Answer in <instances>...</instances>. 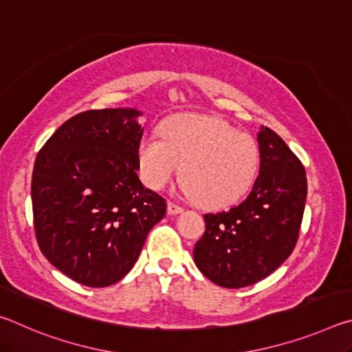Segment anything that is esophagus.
Returning a JSON list of instances; mask_svg holds the SVG:
<instances>
[{
    "mask_svg": "<svg viewBox=\"0 0 352 352\" xmlns=\"http://www.w3.org/2000/svg\"><path fill=\"white\" fill-rule=\"evenodd\" d=\"M183 211V208L180 206V205H177V204H174V201H168V212L169 214H178V212H182Z\"/></svg>",
    "mask_w": 352,
    "mask_h": 352,
    "instance_id": "1",
    "label": "esophagus"
}]
</instances>
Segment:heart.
<instances>
[{"mask_svg": "<svg viewBox=\"0 0 352 352\" xmlns=\"http://www.w3.org/2000/svg\"><path fill=\"white\" fill-rule=\"evenodd\" d=\"M163 138L140 144V170L147 186L162 189L183 168V189L201 206L219 208L241 199L259 168V147L219 118L188 115L169 121Z\"/></svg>", "mask_w": 352, "mask_h": 352, "instance_id": "1", "label": "heart"}]
</instances>
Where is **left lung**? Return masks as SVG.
Instances as JSON below:
<instances>
[{
    "mask_svg": "<svg viewBox=\"0 0 352 352\" xmlns=\"http://www.w3.org/2000/svg\"><path fill=\"white\" fill-rule=\"evenodd\" d=\"M261 168L252 192L228 211L205 214L195 265L220 287L261 281L289 258L300 236L307 178L305 166L269 127L258 133Z\"/></svg>",
    "mask_w": 352,
    "mask_h": 352,
    "instance_id": "left-lung-1",
    "label": "left lung"
}]
</instances>
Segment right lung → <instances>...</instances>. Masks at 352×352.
Masks as SVG:
<instances>
[{
    "label": "right lung",
    "mask_w": 352,
    "mask_h": 352,
    "mask_svg": "<svg viewBox=\"0 0 352 352\" xmlns=\"http://www.w3.org/2000/svg\"><path fill=\"white\" fill-rule=\"evenodd\" d=\"M138 110L77 113L35 158L32 214L38 247L56 269L88 287H107L135 265L166 200L144 188Z\"/></svg>",
    "instance_id": "1"
}]
</instances>
